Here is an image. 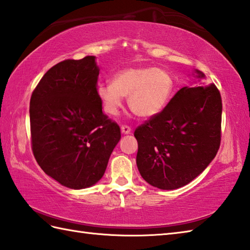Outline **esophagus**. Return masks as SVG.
Listing matches in <instances>:
<instances>
[{
    "instance_id": "esophagus-1",
    "label": "esophagus",
    "mask_w": 250,
    "mask_h": 250,
    "mask_svg": "<svg viewBox=\"0 0 250 250\" xmlns=\"http://www.w3.org/2000/svg\"><path fill=\"white\" fill-rule=\"evenodd\" d=\"M121 133L122 134H130L131 133V128L129 125H121Z\"/></svg>"
}]
</instances>
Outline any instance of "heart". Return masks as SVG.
I'll return each mask as SVG.
<instances>
[{"label": "heart", "instance_id": "1", "mask_svg": "<svg viewBox=\"0 0 250 250\" xmlns=\"http://www.w3.org/2000/svg\"><path fill=\"white\" fill-rule=\"evenodd\" d=\"M174 90L171 74L162 68L133 66L116 74L111 83H99L97 95L108 115L118 114L124 97L130 109L141 118H152L168 103Z\"/></svg>", "mask_w": 250, "mask_h": 250}]
</instances>
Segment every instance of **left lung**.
Segmentation results:
<instances>
[{
	"mask_svg": "<svg viewBox=\"0 0 250 250\" xmlns=\"http://www.w3.org/2000/svg\"><path fill=\"white\" fill-rule=\"evenodd\" d=\"M194 73L199 81L205 78L201 71ZM221 113L220 92L214 83L180 89L160 114L134 132L142 177L162 190L192 182L219 149Z\"/></svg>",
	"mask_w": 250,
	"mask_h": 250,
	"instance_id": "left-lung-1",
	"label": "left lung"
}]
</instances>
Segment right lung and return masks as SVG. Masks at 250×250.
<instances>
[{
  "instance_id": "1",
  "label": "right lung",
  "mask_w": 250,
  "mask_h": 250,
  "mask_svg": "<svg viewBox=\"0 0 250 250\" xmlns=\"http://www.w3.org/2000/svg\"><path fill=\"white\" fill-rule=\"evenodd\" d=\"M94 56L64 60L41 79L30 101L32 150L42 169L64 187L84 189L103 177L120 141L97 95Z\"/></svg>"
}]
</instances>
